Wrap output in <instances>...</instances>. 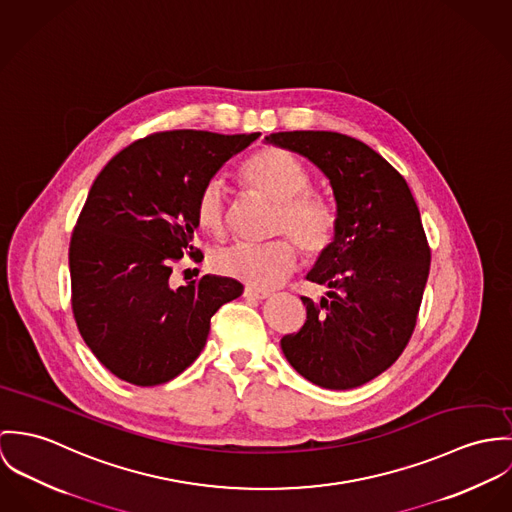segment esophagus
<instances>
[{"instance_id": "obj_1", "label": "esophagus", "mask_w": 512, "mask_h": 512, "mask_svg": "<svg viewBox=\"0 0 512 512\" xmlns=\"http://www.w3.org/2000/svg\"><path fill=\"white\" fill-rule=\"evenodd\" d=\"M243 296H245V298L263 300V298H269V296H271V292H267V290H257V288H251V286H247V288L243 290Z\"/></svg>"}]
</instances>
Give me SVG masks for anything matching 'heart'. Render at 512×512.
<instances>
[{"label": "heart", "instance_id": "b5f03b06", "mask_svg": "<svg viewBox=\"0 0 512 512\" xmlns=\"http://www.w3.org/2000/svg\"><path fill=\"white\" fill-rule=\"evenodd\" d=\"M241 178L277 202L275 229L286 231L306 253H322L336 235L338 216L334 204L320 192L308 190L310 176L304 165L279 147L253 153L241 167ZM196 220L208 233L222 235L226 229L224 184L212 178L204 184L196 204ZM298 253L292 241L235 243L218 251L214 269L257 290H271L296 269Z\"/></svg>", "mask_w": 512, "mask_h": 512}]
</instances>
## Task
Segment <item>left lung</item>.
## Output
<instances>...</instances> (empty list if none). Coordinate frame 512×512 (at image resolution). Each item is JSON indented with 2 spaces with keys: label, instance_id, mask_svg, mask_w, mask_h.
I'll return each instance as SVG.
<instances>
[{
  "label": "left lung",
  "instance_id": "1",
  "mask_svg": "<svg viewBox=\"0 0 512 512\" xmlns=\"http://www.w3.org/2000/svg\"><path fill=\"white\" fill-rule=\"evenodd\" d=\"M265 143L306 157L330 180L338 226L306 275L330 290L302 296L306 322L281 340L310 383L347 391L387 371L412 336L430 249L406 180L369 145L336 131H281Z\"/></svg>",
  "mask_w": 512,
  "mask_h": 512
}]
</instances>
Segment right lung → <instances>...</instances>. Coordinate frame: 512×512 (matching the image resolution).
<instances>
[{"label": "right lung", "mask_w": 512, "mask_h": 512, "mask_svg": "<svg viewBox=\"0 0 512 512\" xmlns=\"http://www.w3.org/2000/svg\"><path fill=\"white\" fill-rule=\"evenodd\" d=\"M261 133L178 129L139 139L94 180L70 239L72 312L80 336L121 381L155 387L204 349L210 318L243 284L204 275L172 288V263L198 255L200 190ZM202 259V255H200Z\"/></svg>", "instance_id": "right-lung-1"}]
</instances>
